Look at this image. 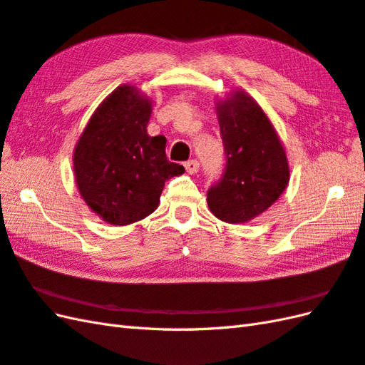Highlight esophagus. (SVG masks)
<instances>
[{"label":"esophagus","instance_id":"1","mask_svg":"<svg viewBox=\"0 0 365 365\" xmlns=\"http://www.w3.org/2000/svg\"><path fill=\"white\" fill-rule=\"evenodd\" d=\"M185 168H186V171H188L190 174H196L199 171L200 165H199L197 160H190V162L185 163Z\"/></svg>","mask_w":365,"mask_h":365}]
</instances>
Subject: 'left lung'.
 <instances>
[{
    "label": "left lung",
    "instance_id": "left-lung-1",
    "mask_svg": "<svg viewBox=\"0 0 365 365\" xmlns=\"http://www.w3.org/2000/svg\"><path fill=\"white\" fill-rule=\"evenodd\" d=\"M216 110L227 162L207 192L208 207L221 221L242 224L282 196L289 165L272 123L247 93L235 91Z\"/></svg>",
    "mask_w": 365,
    "mask_h": 365
}]
</instances>
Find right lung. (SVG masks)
<instances>
[{"label":"right lung","mask_w":365,"mask_h":365,"mask_svg":"<svg viewBox=\"0 0 365 365\" xmlns=\"http://www.w3.org/2000/svg\"><path fill=\"white\" fill-rule=\"evenodd\" d=\"M150 101L132 86L108 95L74 149L76 185L106 222L127 225L154 213L165 182L185 173L166 157L163 135H148Z\"/></svg>","instance_id":"obj_1"}]
</instances>
